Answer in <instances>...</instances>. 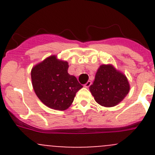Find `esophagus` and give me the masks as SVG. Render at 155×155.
Returning <instances> with one entry per match:
<instances>
[{"label":"esophagus","instance_id":"esophagus-1","mask_svg":"<svg viewBox=\"0 0 155 155\" xmlns=\"http://www.w3.org/2000/svg\"><path fill=\"white\" fill-rule=\"evenodd\" d=\"M91 84V81H87V83H86L85 84H84V87H89L90 85Z\"/></svg>","mask_w":155,"mask_h":155}]
</instances>
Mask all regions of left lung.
<instances>
[{"label": "left lung", "instance_id": "1", "mask_svg": "<svg viewBox=\"0 0 155 155\" xmlns=\"http://www.w3.org/2000/svg\"><path fill=\"white\" fill-rule=\"evenodd\" d=\"M130 86L127 78L112 64L98 68L93 84L89 87L97 103L104 107H113L124 99Z\"/></svg>", "mask_w": 155, "mask_h": 155}]
</instances>
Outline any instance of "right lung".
<instances>
[{
  "instance_id": "obj_1",
  "label": "right lung",
  "mask_w": 155,
  "mask_h": 155,
  "mask_svg": "<svg viewBox=\"0 0 155 155\" xmlns=\"http://www.w3.org/2000/svg\"><path fill=\"white\" fill-rule=\"evenodd\" d=\"M68 63L56 55L46 57L31 71V84L37 97L50 109L64 111L70 107L83 86L68 72Z\"/></svg>"
}]
</instances>
